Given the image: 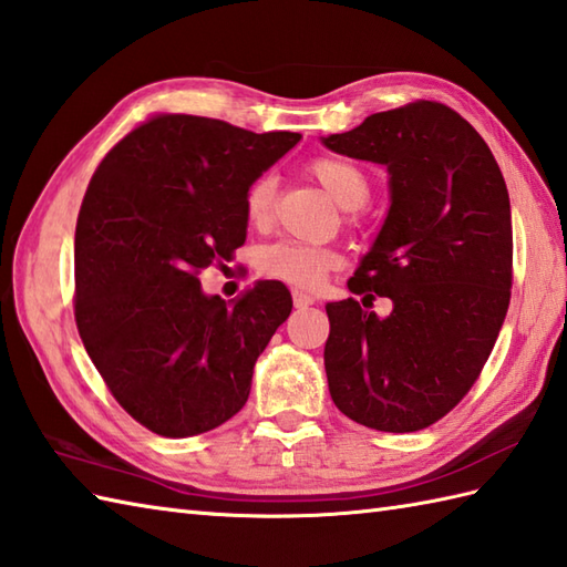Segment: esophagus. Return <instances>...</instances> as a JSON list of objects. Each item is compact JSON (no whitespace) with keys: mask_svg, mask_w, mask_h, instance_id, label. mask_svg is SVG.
Returning a JSON list of instances; mask_svg holds the SVG:
<instances>
[{"mask_svg":"<svg viewBox=\"0 0 567 567\" xmlns=\"http://www.w3.org/2000/svg\"><path fill=\"white\" fill-rule=\"evenodd\" d=\"M292 302H295V307H309V305H315V297L302 292V290H295L292 292Z\"/></svg>","mask_w":567,"mask_h":567,"instance_id":"esophagus-1","label":"esophagus"}]
</instances>
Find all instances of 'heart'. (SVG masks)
Segmentation results:
<instances>
[{"label": "heart", "instance_id": "heart-1", "mask_svg": "<svg viewBox=\"0 0 567 567\" xmlns=\"http://www.w3.org/2000/svg\"><path fill=\"white\" fill-rule=\"evenodd\" d=\"M311 177L329 192L333 202L343 209H360L370 197V177L363 167L333 155H321L309 165ZM277 187L272 175H260L246 187L244 209L246 219L252 226H268L275 216ZM258 272L270 280H282L295 287H317L323 277L341 265L339 250L323 246L295 244V240H280V244L265 246L258 252Z\"/></svg>", "mask_w": 567, "mask_h": 567}]
</instances>
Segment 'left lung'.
<instances>
[{"label":"left lung","mask_w":567,"mask_h":567,"mask_svg":"<svg viewBox=\"0 0 567 567\" xmlns=\"http://www.w3.org/2000/svg\"><path fill=\"white\" fill-rule=\"evenodd\" d=\"M323 143L388 165L392 189L375 246L348 280L361 299L327 305L331 400L368 429H426L473 388L507 317V185L483 136L441 102L372 114ZM378 296L393 299L390 318L369 311Z\"/></svg>","instance_id":"1"}]
</instances>
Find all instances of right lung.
<instances>
[{
	"mask_svg": "<svg viewBox=\"0 0 567 567\" xmlns=\"http://www.w3.org/2000/svg\"><path fill=\"white\" fill-rule=\"evenodd\" d=\"M302 138L158 112L94 171L75 228V323L124 412L167 439L197 436L246 404L252 365L292 311L262 280L226 307L199 272L246 240L244 195Z\"/></svg>",
	"mask_w": 567,
	"mask_h": 567,
	"instance_id": "add662e5",
	"label": "right lung"
}]
</instances>
